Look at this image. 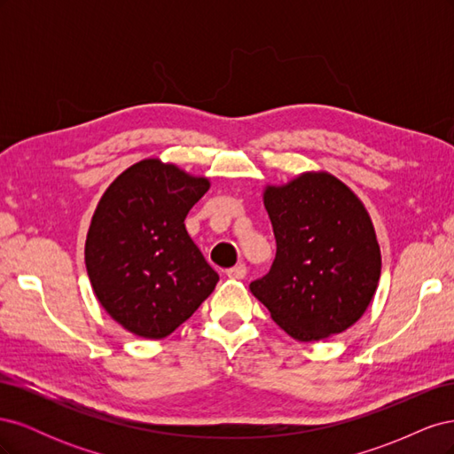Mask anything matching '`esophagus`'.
Instances as JSON below:
<instances>
[{"label":"esophagus","mask_w":454,"mask_h":454,"mask_svg":"<svg viewBox=\"0 0 454 454\" xmlns=\"http://www.w3.org/2000/svg\"><path fill=\"white\" fill-rule=\"evenodd\" d=\"M246 274H248V269H246L244 263H239V265L231 267V269L227 270V277H229L231 280H242V278H246Z\"/></svg>","instance_id":"34e87169"}]
</instances>
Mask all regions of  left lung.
<instances>
[{
    "instance_id": "1",
    "label": "left lung",
    "mask_w": 454,
    "mask_h": 454,
    "mask_svg": "<svg viewBox=\"0 0 454 454\" xmlns=\"http://www.w3.org/2000/svg\"><path fill=\"white\" fill-rule=\"evenodd\" d=\"M277 257L250 290L270 318L301 342L347 332L373 301L380 248L364 202L339 177L309 170L265 185Z\"/></svg>"
}]
</instances>
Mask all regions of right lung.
I'll return each mask as SVG.
<instances>
[{
  "instance_id": "obj_1",
  "label": "right lung",
  "mask_w": 454,
  "mask_h": 454,
  "mask_svg": "<svg viewBox=\"0 0 454 454\" xmlns=\"http://www.w3.org/2000/svg\"><path fill=\"white\" fill-rule=\"evenodd\" d=\"M208 189V177L151 157L104 191L87 232L85 265L98 303L127 332L167 337L214 292L217 272L184 223Z\"/></svg>"
}]
</instances>
